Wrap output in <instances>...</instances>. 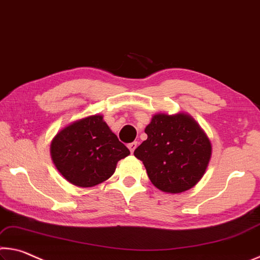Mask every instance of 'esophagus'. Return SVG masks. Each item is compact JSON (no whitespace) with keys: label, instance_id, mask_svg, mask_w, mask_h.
<instances>
[{"label":"esophagus","instance_id":"esophagus-1","mask_svg":"<svg viewBox=\"0 0 260 260\" xmlns=\"http://www.w3.org/2000/svg\"><path fill=\"white\" fill-rule=\"evenodd\" d=\"M127 147H129V150L131 153H134V151L136 150V147H137V142H133L130 144H127Z\"/></svg>","mask_w":260,"mask_h":260}]
</instances>
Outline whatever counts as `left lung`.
Returning a JSON list of instances; mask_svg holds the SVG:
<instances>
[{"mask_svg":"<svg viewBox=\"0 0 260 260\" xmlns=\"http://www.w3.org/2000/svg\"><path fill=\"white\" fill-rule=\"evenodd\" d=\"M147 139L134 154L147 175L165 192L180 193L194 186L211 159L212 146L192 117L185 114H156L146 126Z\"/></svg>","mask_w":260,"mask_h":260,"instance_id":"1","label":"left lung"}]
</instances>
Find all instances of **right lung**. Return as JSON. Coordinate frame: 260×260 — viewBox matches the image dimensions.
Returning <instances> with one entry per match:
<instances>
[{
  "instance_id": "right-lung-1",
  "label": "right lung",
  "mask_w": 260,
  "mask_h": 260,
  "mask_svg": "<svg viewBox=\"0 0 260 260\" xmlns=\"http://www.w3.org/2000/svg\"><path fill=\"white\" fill-rule=\"evenodd\" d=\"M58 172L72 184L90 188L113 175L116 164L130 154L101 115L76 121L59 131L50 145Z\"/></svg>"
}]
</instances>
